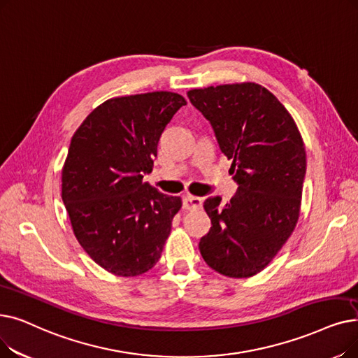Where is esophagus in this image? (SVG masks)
<instances>
[{"label": "esophagus", "instance_id": "1", "mask_svg": "<svg viewBox=\"0 0 358 358\" xmlns=\"http://www.w3.org/2000/svg\"><path fill=\"white\" fill-rule=\"evenodd\" d=\"M201 205H203V200H201L200 197H196V196H192V194H185L182 197L184 209L194 210V209H200Z\"/></svg>", "mask_w": 358, "mask_h": 358}]
</instances>
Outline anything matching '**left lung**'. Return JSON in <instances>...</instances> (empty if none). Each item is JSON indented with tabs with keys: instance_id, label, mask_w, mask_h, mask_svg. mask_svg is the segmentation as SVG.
I'll list each match as a JSON object with an SVG mask.
<instances>
[{
	"instance_id": "1",
	"label": "left lung",
	"mask_w": 358,
	"mask_h": 358,
	"mask_svg": "<svg viewBox=\"0 0 358 358\" xmlns=\"http://www.w3.org/2000/svg\"><path fill=\"white\" fill-rule=\"evenodd\" d=\"M187 96L232 161L229 171L238 185L225 205L221 196L205 200L212 227L200 238V255L221 275L253 276L269 265L299 221L303 138L284 105L260 85L209 86Z\"/></svg>"
}]
</instances>
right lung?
<instances>
[{
  "label": "right lung",
  "instance_id": "1",
  "mask_svg": "<svg viewBox=\"0 0 358 358\" xmlns=\"http://www.w3.org/2000/svg\"><path fill=\"white\" fill-rule=\"evenodd\" d=\"M185 99L173 92L114 98L74 133L63 168V201L76 238L105 271L136 276L161 257L181 208L143 182L166 124Z\"/></svg>",
  "mask_w": 358,
  "mask_h": 358
}]
</instances>
